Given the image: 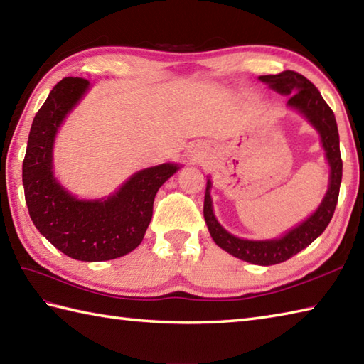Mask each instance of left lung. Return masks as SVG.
I'll list each match as a JSON object with an SVG mask.
<instances>
[{
	"instance_id": "1",
	"label": "left lung",
	"mask_w": 364,
	"mask_h": 364,
	"mask_svg": "<svg viewBox=\"0 0 364 364\" xmlns=\"http://www.w3.org/2000/svg\"><path fill=\"white\" fill-rule=\"evenodd\" d=\"M259 80L269 84V87L277 90L278 94L289 95L288 106L297 109L319 131L326 158L330 164V184L327 194L310 218L289 230L282 237L269 239V241H249V239L236 237L220 225L213 213V200L210 196L211 180L206 183L203 215L211 237L220 249L239 259L252 262V264L272 266L289 259L300 250L306 249L327 228L338 203L343 178V159L341 151H339V134L335 114L310 80L292 70H284L278 75H264L259 76Z\"/></svg>"
}]
</instances>
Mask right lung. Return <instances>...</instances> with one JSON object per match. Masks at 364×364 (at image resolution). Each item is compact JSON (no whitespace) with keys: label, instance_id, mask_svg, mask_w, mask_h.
Masks as SVG:
<instances>
[{"label":"right lung","instance_id":"obj_1","mask_svg":"<svg viewBox=\"0 0 364 364\" xmlns=\"http://www.w3.org/2000/svg\"><path fill=\"white\" fill-rule=\"evenodd\" d=\"M89 89L84 78H64L37 111L23 159V188L31 220L67 257L80 261L120 258L142 242L158 189L176 164L134 173L105 200H78L53 175V144L65 115Z\"/></svg>","mask_w":364,"mask_h":364}]
</instances>
